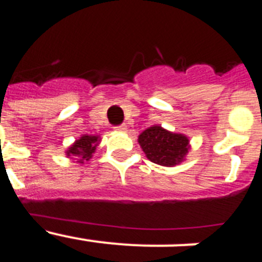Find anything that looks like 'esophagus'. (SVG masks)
Returning <instances> with one entry per match:
<instances>
[{
	"mask_svg": "<svg viewBox=\"0 0 262 262\" xmlns=\"http://www.w3.org/2000/svg\"><path fill=\"white\" fill-rule=\"evenodd\" d=\"M115 129H117V131H126L127 129V124H119V126H117L115 127Z\"/></svg>",
	"mask_w": 262,
	"mask_h": 262,
	"instance_id": "34e87169",
	"label": "esophagus"
}]
</instances>
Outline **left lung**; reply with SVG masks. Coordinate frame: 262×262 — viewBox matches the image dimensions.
<instances>
[{"mask_svg":"<svg viewBox=\"0 0 262 262\" xmlns=\"http://www.w3.org/2000/svg\"><path fill=\"white\" fill-rule=\"evenodd\" d=\"M139 144L152 163L173 166L181 163L189 149V139L181 134H172L154 126L139 135Z\"/></svg>","mask_w":262,"mask_h":262,"instance_id":"left-lung-1","label":"left lung"}]
</instances>
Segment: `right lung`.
Here are the masks:
<instances>
[{"label": "right lung", "instance_id": "obj_1", "mask_svg": "<svg viewBox=\"0 0 262 262\" xmlns=\"http://www.w3.org/2000/svg\"><path fill=\"white\" fill-rule=\"evenodd\" d=\"M97 142H98V136H81L78 140H76L75 144L67 151V155L72 156V159L78 160L80 163H82L84 160L88 161L90 157L93 156L94 151H96Z\"/></svg>", "mask_w": 262, "mask_h": 262}]
</instances>
